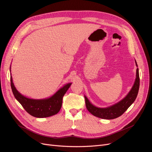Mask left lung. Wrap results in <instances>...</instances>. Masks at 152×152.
I'll list each match as a JSON object with an SVG mask.
<instances>
[{"mask_svg": "<svg viewBox=\"0 0 152 152\" xmlns=\"http://www.w3.org/2000/svg\"><path fill=\"white\" fill-rule=\"evenodd\" d=\"M136 62V61H135ZM136 65L137 66V63ZM140 86L139 69L136 71V79L134 84L129 94L122 100L116 104L107 108H98L90 103L87 98L84 96L86 106L89 112L94 116L106 119H112L122 115L135 101L136 99Z\"/></svg>", "mask_w": 152, "mask_h": 152, "instance_id": "8db88e82", "label": "left lung"}]
</instances>
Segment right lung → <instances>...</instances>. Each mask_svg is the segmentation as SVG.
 <instances>
[{"mask_svg":"<svg viewBox=\"0 0 152 152\" xmlns=\"http://www.w3.org/2000/svg\"><path fill=\"white\" fill-rule=\"evenodd\" d=\"M10 84L15 99L29 115L36 118H46L58 113L61 107L64 95L71 84V83H68L63 86L49 99L35 100L28 99L18 92L13 83L12 76H10Z\"/></svg>","mask_w":152,"mask_h":152,"instance_id":"add662e5","label":"right lung"}]
</instances>
